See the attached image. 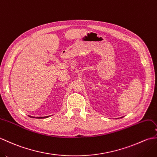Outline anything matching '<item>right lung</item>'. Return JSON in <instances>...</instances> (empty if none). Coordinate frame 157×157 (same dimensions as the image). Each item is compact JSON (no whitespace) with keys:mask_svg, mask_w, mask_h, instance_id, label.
Here are the masks:
<instances>
[{"mask_svg":"<svg viewBox=\"0 0 157 157\" xmlns=\"http://www.w3.org/2000/svg\"><path fill=\"white\" fill-rule=\"evenodd\" d=\"M30 117V116H29ZM45 117H38V118H45ZM34 118H35V117H34Z\"/></svg>","mask_w":157,"mask_h":157,"instance_id":"right-lung-1","label":"right lung"}]
</instances>
